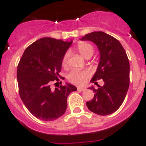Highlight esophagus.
<instances>
[{
  "label": "esophagus",
  "mask_w": 146,
  "mask_h": 146,
  "mask_svg": "<svg viewBox=\"0 0 146 146\" xmlns=\"http://www.w3.org/2000/svg\"><path fill=\"white\" fill-rule=\"evenodd\" d=\"M77 90L79 92H83L85 90V88H83V87H80V86H78L77 87Z\"/></svg>",
  "instance_id": "1"
}]
</instances>
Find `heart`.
Segmentation results:
<instances>
[{
  "mask_svg": "<svg viewBox=\"0 0 146 146\" xmlns=\"http://www.w3.org/2000/svg\"><path fill=\"white\" fill-rule=\"evenodd\" d=\"M77 50L80 54L86 59H89L94 54V49L93 46L87 42H79L77 45ZM69 54L65 53L62 58V65L66 67L68 65V60ZM90 73L86 70H73L68 76V81L76 85H83L86 82V79L89 77Z\"/></svg>",
  "mask_w": 146,
  "mask_h": 146,
  "instance_id": "heart-1",
  "label": "heart"
}]
</instances>
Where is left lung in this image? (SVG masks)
<instances>
[{
  "label": "left lung",
  "mask_w": 146,
  "mask_h": 146,
  "mask_svg": "<svg viewBox=\"0 0 146 146\" xmlns=\"http://www.w3.org/2000/svg\"><path fill=\"white\" fill-rule=\"evenodd\" d=\"M81 40L94 43L100 55L97 71L91 80L98 88H89L94 95L86 106L98 115L113 113L123 103L129 86V62L125 50L117 39L101 31L86 34ZM100 79L104 81L103 86L97 84Z\"/></svg>",
  "instance_id": "8db88e82"
}]
</instances>
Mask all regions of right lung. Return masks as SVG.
<instances>
[{
	"label": "right lung",
	"mask_w": 146,
	"mask_h": 146,
	"mask_svg": "<svg viewBox=\"0 0 146 146\" xmlns=\"http://www.w3.org/2000/svg\"><path fill=\"white\" fill-rule=\"evenodd\" d=\"M72 42L42 38L29 46L19 60L17 73L19 96L37 119L50 121L60 118L66 111L68 95L77 90L68 83L50 88L52 81H59L62 58Z\"/></svg>",
	"instance_id": "1"
}]
</instances>
